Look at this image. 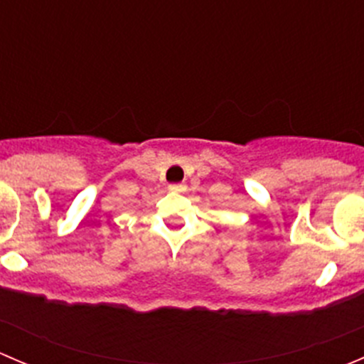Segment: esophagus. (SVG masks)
<instances>
[{"instance_id": "1", "label": "esophagus", "mask_w": 364, "mask_h": 364, "mask_svg": "<svg viewBox=\"0 0 364 364\" xmlns=\"http://www.w3.org/2000/svg\"><path fill=\"white\" fill-rule=\"evenodd\" d=\"M168 188H171L172 192H178V193H181V192H185V190H186V186H185V185H171V186H168Z\"/></svg>"}]
</instances>
